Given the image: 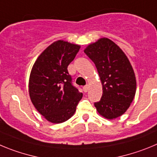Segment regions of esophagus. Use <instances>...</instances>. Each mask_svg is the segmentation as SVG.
I'll use <instances>...</instances> for the list:
<instances>
[{
  "instance_id": "esophagus-1",
  "label": "esophagus",
  "mask_w": 157,
  "mask_h": 157,
  "mask_svg": "<svg viewBox=\"0 0 157 157\" xmlns=\"http://www.w3.org/2000/svg\"><path fill=\"white\" fill-rule=\"evenodd\" d=\"M88 90H89L88 85H86V86H84V87H83V91H84V92H87V91H88Z\"/></svg>"
}]
</instances>
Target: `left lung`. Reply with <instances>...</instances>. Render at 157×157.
<instances>
[{
    "instance_id": "1",
    "label": "left lung",
    "mask_w": 157,
    "mask_h": 157,
    "mask_svg": "<svg viewBox=\"0 0 157 157\" xmlns=\"http://www.w3.org/2000/svg\"><path fill=\"white\" fill-rule=\"evenodd\" d=\"M84 53L95 64L102 85V95L94 103L101 117L113 120L126 112L135 98L136 77L129 59L108 38L91 43Z\"/></svg>"
}]
</instances>
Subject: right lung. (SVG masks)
<instances>
[{"instance_id": "obj_1", "label": "right lung", "mask_w": 157, "mask_h": 157, "mask_svg": "<svg viewBox=\"0 0 157 157\" xmlns=\"http://www.w3.org/2000/svg\"><path fill=\"white\" fill-rule=\"evenodd\" d=\"M80 46L55 41L38 56L31 70L29 94L33 105L48 121L60 124L76 112L83 94L71 84L67 67Z\"/></svg>"}]
</instances>
